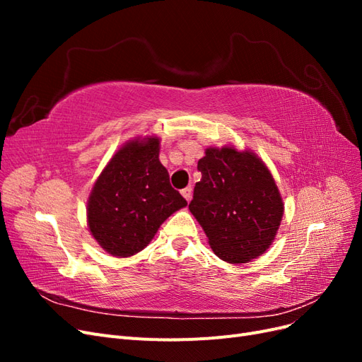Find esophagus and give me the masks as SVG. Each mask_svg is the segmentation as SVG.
Returning <instances> with one entry per match:
<instances>
[{
  "instance_id": "obj_1",
  "label": "esophagus",
  "mask_w": 362,
  "mask_h": 362,
  "mask_svg": "<svg viewBox=\"0 0 362 362\" xmlns=\"http://www.w3.org/2000/svg\"><path fill=\"white\" fill-rule=\"evenodd\" d=\"M192 193H193V189H192V187H185V189L181 190V194L184 196L185 201H187V202L192 199Z\"/></svg>"
}]
</instances>
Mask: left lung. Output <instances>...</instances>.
Wrapping results in <instances>:
<instances>
[{
  "label": "left lung",
  "instance_id": "left-lung-1",
  "mask_svg": "<svg viewBox=\"0 0 362 362\" xmlns=\"http://www.w3.org/2000/svg\"><path fill=\"white\" fill-rule=\"evenodd\" d=\"M189 210L201 223L214 254L233 264L269 249L281 223L284 204L272 173L252 152L208 148L198 161Z\"/></svg>",
  "mask_w": 362,
  "mask_h": 362
}]
</instances>
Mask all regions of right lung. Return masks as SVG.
<instances>
[{
  "mask_svg": "<svg viewBox=\"0 0 362 362\" xmlns=\"http://www.w3.org/2000/svg\"><path fill=\"white\" fill-rule=\"evenodd\" d=\"M158 152L157 137L129 141L116 152L93 185L87 222L108 254H137L172 213L187 205L170 185Z\"/></svg>",
  "mask_w": 362,
  "mask_h": 362,
  "instance_id": "1",
  "label": "right lung"
}]
</instances>
